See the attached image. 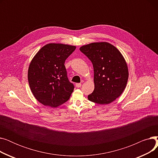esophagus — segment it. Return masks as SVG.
<instances>
[{
    "label": "esophagus",
    "mask_w": 158,
    "mask_h": 158,
    "mask_svg": "<svg viewBox=\"0 0 158 158\" xmlns=\"http://www.w3.org/2000/svg\"><path fill=\"white\" fill-rule=\"evenodd\" d=\"M76 87H77V88H81V83H77V84L76 85Z\"/></svg>",
    "instance_id": "34e87169"
}]
</instances>
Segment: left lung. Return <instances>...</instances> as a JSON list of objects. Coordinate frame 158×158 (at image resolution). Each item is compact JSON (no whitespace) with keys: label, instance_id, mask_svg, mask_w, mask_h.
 <instances>
[{"label":"left lung","instance_id":"obj_1","mask_svg":"<svg viewBox=\"0 0 158 158\" xmlns=\"http://www.w3.org/2000/svg\"><path fill=\"white\" fill-rule=\"evenodd\" d=\"M80 51L92 61L95 88L88 100L99 104H108L119 97L125 89L129 77L127 63L119 50L102 41L85 45Z\"/></svg>","mask_w":158,"mask_h":158}]
</instances>
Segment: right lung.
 <instances>
[{
    "instance_id": "add662e5",
    "label": "right lung",
    "mask_w": 158,
    "mask_h": 158,
    "mask_svg": "<svg viewBox=\"0 0 158 158\" xmlns=\"http://www.w3.org/2000/svg\"><path fill=\"white\" fill-rule=\"evenodd\" d=\"M76 48L67 44H48L32 59L28 69L29 85L41 104L57 107L70 98L74 86L67 77L64 62Z\"/></svg>"
}]
</instances>
